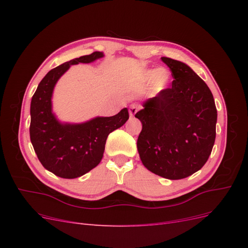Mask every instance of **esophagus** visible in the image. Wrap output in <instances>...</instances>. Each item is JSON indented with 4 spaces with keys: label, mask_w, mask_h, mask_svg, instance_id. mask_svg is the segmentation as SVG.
<instances>
[{
    "label": "esophagus",
    "mask_w": 248,
    "mask_h": 248,
    "mask_svg": "<svg viewBox=\"0 0 248 248\" xmlns=\"http://www.w3.org/2000/svg\"><path fill=\"white\" fill-rule=\"evenodd\" d=\"M139 108H140V107L138 106V104H136V103L131 104L130 108H129V115H130V117H134V115H136L137 112H138Z\"/></svg>",
    "instance_id": "obj_1"
}]
</instances>
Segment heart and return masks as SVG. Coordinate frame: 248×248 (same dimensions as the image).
Wrapping results in <instances>:
<instances>
[{
  "mask_svg": "<svg viewBox=\"0 0 248 248\" xmlns=\"http://www.w3.org/2000/svg\"><path fill=\"white\" fill-rule=\"evenodd\" d=\"M145 79L151 80L153 79V89L156 92H160L162 90L167 89L170 81V76L168 70H148L145 73Z\"/></svg>",
  "mask_w": 248,
  "mask_h": 248,
  "instance_id": "b5f03b06",
  "label": "heart"
}]
</instances>
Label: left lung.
<instances>
[{
  "mask_svg": "<svg viewBox=\"0 0 248 248\" xmlns=\"http://www.w3.org/2000/svg\"><path fill=\"white\" fill-rule=\"evenodd\" d=\"M171 87L142 103L138 151L142 164L170 180L192 175L207 162L215 141L217 110L210 89L188 65L161 58Z\"/></svg>",
  "mask_w": 248,
  "mask_h": 248,
  "instance_id": "8db88e82",
  "label": "left lung"
}]
</instances>
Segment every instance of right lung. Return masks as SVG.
Here are the masks:
<instances>
[{"label": "right lung", "mask_w": 248, "mask_h": 248, "mask_svg": "<svg viewBox=\"0 0 248 248\" xmlns=\"http://www.w3.org/2000/svg\"><path fill=\"white\" fill-rule=\"evenodd\" d=\"M103 56L101 51H94L51 69L32 97L31 142L42 166L58 177L74 179L98 166L108 134L129 119L126 108L112 117H96L79 124L61 123L52 112L51 96L59 78L71 65L91 63Z\"/></svg>", "instance_id": "right-lung-1"}]
</instances>
